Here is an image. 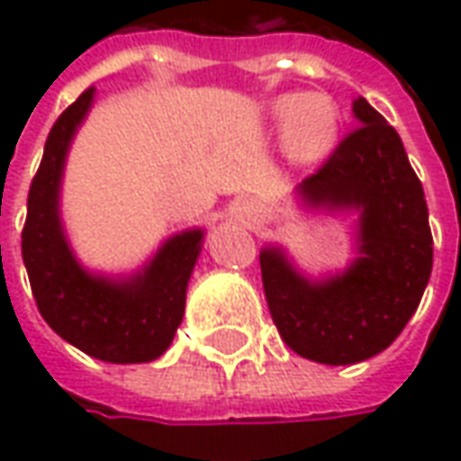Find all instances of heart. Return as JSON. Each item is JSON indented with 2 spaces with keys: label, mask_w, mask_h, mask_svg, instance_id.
Segmentation results:
<instances>
[{
  "label": "heart",
  "mask_w": 461,
  "mask_h": 461,
  "mask_svg": "<svg viewBox=\"0 0 461 461\" xmlns=\"http://www.w3.org/2000/svg\"><path fill=\"white\" fill-rule=\"evenodd\" d=\"M271 116L284 129L286 151L296 162H314L324 157L338 137V106L322 94L281 95L271 106Z\"/></svg>",
  "instance_id": "heart-1"
}]
</instances>
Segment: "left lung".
Returning a JSON list of instances; mask_svg holds the SVG:
<instances>
[{"label":"left lung","mask_w":461,"mask_h":461,"mask_svg":"<svg viewBox=\"0 0 461 461\" xmlns=\"http://www.w3.org/2000/svg\"><path fill=\"white\" fill-rule=\"evenodd\" d=\"M353 113L363 126L296 193L312 208L355 210L360 256L322 281L302 276L281 249L258 256L281 339L324 366L383 353L413 317L434 264L424 187L403 141L366 98L355 101Z\"/></svg>","instance_id":"left-lung-1"}]
</instances>
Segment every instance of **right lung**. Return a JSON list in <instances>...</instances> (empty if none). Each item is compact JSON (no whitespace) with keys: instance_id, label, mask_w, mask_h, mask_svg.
<instances>
[{"instance_id":"right-lung-1","label":"right lung","mask_w":461,"mask_h":461,"mask_svg":"<svg viewBox=\"0 0 461 461\" xmlns=\"http://www.w3.org/2000/svg\"><path fill=\"white\" fill-rule=\"evenodd\" d=\"M94 94L95 88L83 91L52 123L27 194L22 261L37 310L65 342L106 363H149L165 353L180 327L203 230L167 238L149 264L126 279H108L80 267L60 223V182L70 141Z\"/></svg>"}]
</instances>
